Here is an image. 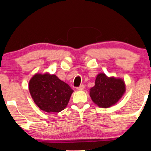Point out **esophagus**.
<instances>
[{
    "label": "esophagus",
    "mask_w": 151,
    "mask_h": 151,
    "mask_svg": "<svg viewBox=\"0 0 151 151\" xmlns=\"http://www.w3.org/2000/svg\"><path fill=\"white\" fill-rule=\"evenodd\" d=\"M84 87H85L84 85V84H82V85L80 86L79 87H78L76 89H77V90H83V89H84Z\"/></svg>",
    "instance_id": "34e87169"
}]
</instances>
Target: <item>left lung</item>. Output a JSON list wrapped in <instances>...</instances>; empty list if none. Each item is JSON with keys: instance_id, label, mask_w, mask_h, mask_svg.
Returning a JSON list of instances; mask_svg holds the SVG:
<instances>
[{"instance_id": "left-lung-1", "label": "left lung", "mask_w": 151, "mask_h": 151, "mask_svg": "<svg viewBox=\"0 0 151 151\" xmlns=\"http://www.w3.org/2000/svg\"><path fill=\"white\" fill-rule=\"evenodd\" d=\"M125 91L123 80L114 77L108 78L100 73L95 80V86L90 89V97L95 103L101 108H108L119 100Z\"/></svg>"}]
</instances>
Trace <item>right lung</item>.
I'll return each mask as SVG.
<instances>
[{
	"label": "right lung",
	"mask_w": 151,
	"mask_h": 151,
	"mask_svg": "<svg viewBox=\"0 0 151 151\" xmlns=\"http://www.w3.org/2000/svg\"><path fill=\"white\" fill-rule=\"evenodd\" d=\"M29 91L37 106L49 113L64 110L73 92L65 82L48 73L35 75L29 82Z\"/></svg>",
	"instance_id": "obj_1"
}]
</instances>
